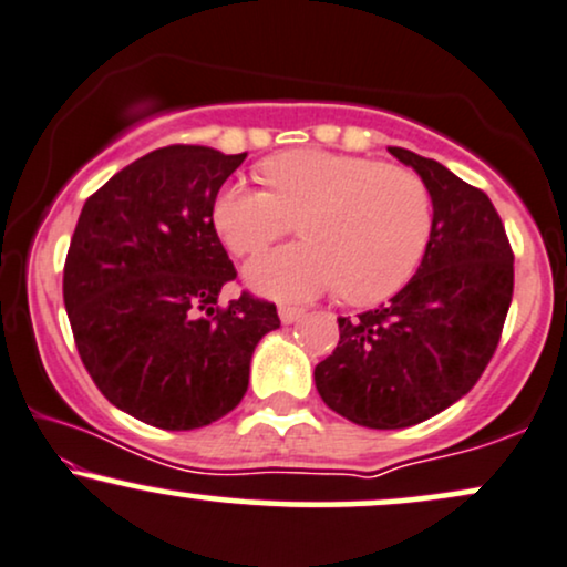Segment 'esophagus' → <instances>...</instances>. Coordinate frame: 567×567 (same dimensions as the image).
I'll return each instance as SVG.
<instances>
[{
  "instance_id": "esophagus-1",
  "label": "esophagus",
  "mask_w": 567,
  "mask_h": 567,
  "mask_svg": "<svg viewBox=\"0 0 567 567\" xmlns=\"http://www.w3.org/2000/svg\"><path fill=\"white\" fill-rule=\"evenodd\" d=\"M303 309H298V306H279V319H282L285 324H292L298 322V319L303 317Z\"/></svg>"
}]
</instances>
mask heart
<instances>
[{
    "label": "heart",
    "mask_w": 567,
    "mask_h": 567,
    "mask_svg": "<svg viewBox=\"0 0 567 567\" xmlns=\"http://www.w3.org/2000/svg\"><path fill=\"white\" fill-rule=\"evenodd\" d=\"M269 193L218 189L210 221L231 254L266 248L301 221L306 243L269 250L245 266L264 296L306 301L338 290L349 303H380L412 279L433 231V200L414 172L359 155L296 150L264 163Z\"/></svg>",
    "instance_id": "heart-1"
}]
</instances>
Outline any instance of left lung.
Segmentation results:
<instances>
[{"label":"left lung","mask_w":567,"mask_h":567,"mask_svg":"<svg viewBox=\"0 0 567 567\" xmlns=\"http://www.w3.org/2000/svg\"><path fill=\"white\" fill-rule=\"evenodd\" d=\"M388 150L431 193V243L391 303L338 317L336 351L313 370L324 404L372 431L431 420L478 383L515 282L513 248L488 195L439 161Z\"/></svg>","instance_id":"left-lung-1"}]
</instances>
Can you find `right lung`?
Returning a JSON list of instances; mask_svg holds the SVG:
<instances>
[{"mask_svg": "<svg viewBox=\"0 0 567 567\" xmlns=\"http://www.w3.org/2000/svg\"><path fill=\"white\" fill-rule=\"evenodd\" d=\"M245 155L203 145L153 150L111 176L81 208L63 298L76 349L121 412L195 431L243 401L250 359L277 330V306L243 292L210 206Z\"/></svg>", "mask_w": 567, "mask_h": 567, "instance_id": "1", "label": "right lung"}]
</instances>
